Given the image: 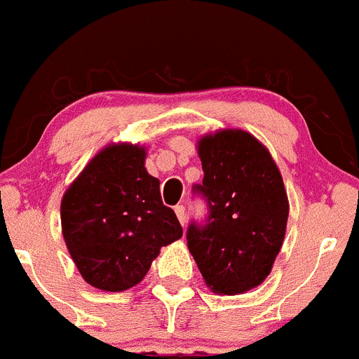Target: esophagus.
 I'll list each match as a JSON object with an SVG mask.
<instances>
[{"label": "esophagus", "instance_id": "obj_1", "mask_svg": "<svg viewBox=\"0 0 359 359\" xmlns=\"http://www.w3.org/2000/svg\"><path fill=\"white\" fill-rule=\"evenodd\" d=\"M175 215H177V218H179V222H180V225H186L187 224V216H186V208H184V205H175Z\"/></svg>", "mask_w": 359, "mask_h": 359}]
</instances>
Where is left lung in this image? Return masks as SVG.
Masks as SVG:
<instances>
[{"label":"left lung","mask_w":359,"mask_h":359,"mask_svg":"<svg viewBox=\"0 0 359 359\" xmlns=\"http://www.w3.org/2000/svg\"><path fill=\"white\" fill-rule=\"evenodd\" d=\"M208 202L203 224L187 227V248L215 293L256 288L272 272L288 222V196L270 151L245 130H218L198 141Z\"/></svg>","instance_id":"left-lung-1"}]
</instances>
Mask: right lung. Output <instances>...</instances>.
<instances>
[{
  "mask_svg": "<svg viewBox=\"0 0 359 359\" xmlns=\"http://www.w3.org/2000/svg\"><path fill=\"white\" fill-rule=\"evenodd\" d=\"M140 144H109L73 180L60 203L62 234L86 283L103 292L140 284L161 247L182 238Z\"/></svg>",
  "mask_w": 359,
  "mask_h": 359,
  "instance_id": "1",
  "label": "right lung"
}]
</instances>
